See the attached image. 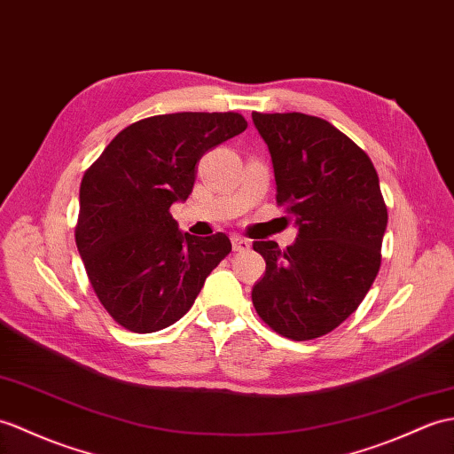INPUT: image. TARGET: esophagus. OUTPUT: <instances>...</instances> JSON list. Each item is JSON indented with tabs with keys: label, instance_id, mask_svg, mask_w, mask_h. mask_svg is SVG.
<instances>
[{
	"label": "esophagus",
	"instance_id": "1",
	"mask_svg": "<svg viewBox=\"0 0 454 454\" xmlns=\"http://www.w3.org/2000/svg\"><path fill=\"white\" fill-rule=\"evenodd\" d=\"M231 247H234V251H247L251 247V244H249V239L234 234L231 236Z\"/></svg>",
	"mask_w": 454,
	"mask_h": 454
}]
</instances>
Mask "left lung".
Segmentation results:
<instances>
[{
    "label": "left lung",
    "instance_id": "left-lung-1",
    "mask_svg": "<svg viewBox=\"0 0 454 454\" xmlns=\"http://www.w3.org/2000/svg\"><path fill=\"white\" fill-rule=\"evenodd\" d=\"M267 143L277 203L296 216L286 249L255 241L267 269L251 292L259 317L292 340L336 329L357 309L381 267L387 207L360 146L315 115L251 114Z\"/></svg>",
    "mask_w": 454,
    "mask_h": 454
}]
</instances>
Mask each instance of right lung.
I'll list each match as a JSON object with an SVG mask.
<instances>
[{
  "mask_svg": "<svg viewBox=\"0 0 454 454\" xmlns=\"http://www.w3.org/2000/svg\"><path fill=\"white\" fill-rule=\"evenodd\" d=\"M246 128L236 112L153 115L115 135L84 172L77 249L104 309L128 331L182 319L231 251L223 231H179L170 207L192 195L201 156Z\"/></svg>",
  "mask_w": 454,
  "mask_h": 454,
  "instance_id": "obj_1",
  "label": "right lung"
}]
</instances>
